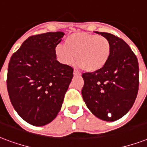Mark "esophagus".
<instances>
[{
    "instance_id": "obj_1",
    "label": "esophagus",
    "mask_w": 147,
    "mask_h": 147,
    "mask_svg": "<svg viewBox=\"0 0 147 147\" xmlns=\"http://www.w3.org/2000/svg\"><path fill=\"white\" fill-rule=\"evenodd\" d=\"M73 74L75 75V76H78V75H80L81 73H80L78 71H77V70H74Z\"/></svg>"
}]
</instances>
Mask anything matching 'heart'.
Masks as SVG:
<instances>
[{"instance_id":"1","label":"heart","mask_w":147,"mask_h":147,"mask_svg":"<svg viewBox=\"0 0 147 147\" xmlns=\"http://www.w3.org/2000/svg\"><path fill=\"white\" fill-rule=\"evenodd\" d=\"M65 45L55 48V55L61 64L71 65L77 55L78 65L88 72L102 69L108 63L112 52L109 40L102 35L85 32L69 34Z\"/></svg>"}]
</instances>
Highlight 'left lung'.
I'll return each mask as SVG.
<instances>
[{
    "label": "left lung",
    "instance_id": "8db88e82",
    "mask_svg": "<svg viewBox=\"0 0 147 147\" xmlns=\"http://www.w3.org/2000/svg\"><path fill=\"white\" fill-rule=\"evenodd\" d=\"M109 40L108 63L98 71L82 74V95L88 109L98 119L116 121L132 108L139 89V64L128 45L112 34L98 32Z\"/></svg>",
    "mask_w": 147,
    "mask_h": 147
}]
</instances>
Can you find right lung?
Segmentation results:
<instances>
[{
	"mask_svg": "<svg viewBox=\"0 0 147 147\" xmlns=\"http://www.w3.org/2000/svg\"><path fill=\"white\" fill-rule=\"evenodd\" d=\"M64 35L57 31L29 37L9 61V98L19 116L33 126H45L57 116L73 77L71 66L56 59Z\"/></svg>",
	"mask_w": 147,
	"mask_h": 147,
	"instance_id": "obj_1",
	"label": "right lung"
}]
</instances>
